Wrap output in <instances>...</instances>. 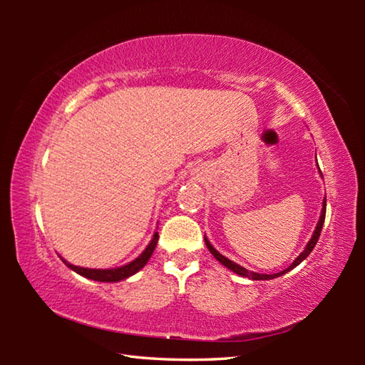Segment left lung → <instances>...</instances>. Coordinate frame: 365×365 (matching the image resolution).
<instances>
[{"label":"left lung","instance_id":"8db88e82","mask_svg":"<svg viewBox=\"0 0 365 365\" xmlns=\"http://www.w3.org/2000/svg\"><path fill=\"white\" fill-rule=\"evenodd\" d=\"M325 209H327V201L324 200V207H322V214H320V220H319V224H317V227H316V230H314V235H312V238H311V242L307 243V246H306V250L301 252V255L294 259V262L292 264V265H288V269H285V270H282V272H279V274H272V275H264V274H256V272H250V270H246L245 267H242V265H238V264H235L233 261H230V259H227L225 256H222L220 252L217 251V250H214L212 248V245L207 242V238H205V242H206V246H207V250L211 251V255L217 259V261L220 262V264H224L227 269H230V270H233L235 274H238V275H242V277H248V279H252V280H270V279H277V277H280V275H283V274H287L288 270H292L293 267H296V265H298L299 262H302L304 261V259L311 255L312 252V250H314V246H316V243L319 242V237H320V232H322V227H324V220H325Z\"/></svg>","mask_w":365,"mask_h":365}]
</instances>
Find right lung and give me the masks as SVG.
<instances>
[{"instance_id":"obj_1","label":"right lung","mask_w":365,"mask_h":365,"mask_svg":"<svg viewBox=\"0 0 365 365\" xmlns=\"http://www.w3.org/2000/svg\"><path fill=\"white\" fill-rule=\"evenodd\" d=\"M158 240H159V235L154 233V237L151 240V243L148 245V248L141 252V255L132 261L130 264L127 265H122V267H117V269H83V267H77V265H72L69 262H66V265H69V267L77 272V274L86 277V279H91V280H96V282H119L127 279V277H130L133 274H137V272L143 267V265L148 262V259L151 257L154 248H156L158 245Z\"/></svg>"}]
</instances>
